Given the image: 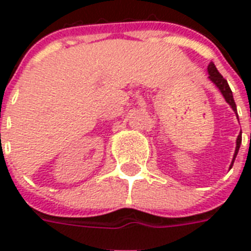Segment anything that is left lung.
<instances>
[{
    "instance_id": "8db88e82",
    "label": "left lung",
    "mask_w": 251,
    "mask_h": 251,
    "mask_svg": "<svg viewBox=\"0 0 251 251\" xmlns=\"http://www.w3.org/2000/svg\"><path fill=\"white\" fill-rule=\"evenodd\" d=\"M207 69H208V78H210V80L215 84V86L218 87L219 90H220L222 95L224 96V99H226V101L228 102L230 106H232V109L234 110V113L237 114V109H236V102H234L233 94H232V90H230V87H229V84H228V82H226V80L223 78L222 74L218 72V69H216V66L214 65V62H211ZM237 118H238V116H237ZM241 141H242V137H241V134H240V135L237 137V142H236V151H234L233 160H232L230 168H232V165H233V163H234V159H236V156H237L238 150H240V146H241Z\"/></svg>"
}]
</instances>
